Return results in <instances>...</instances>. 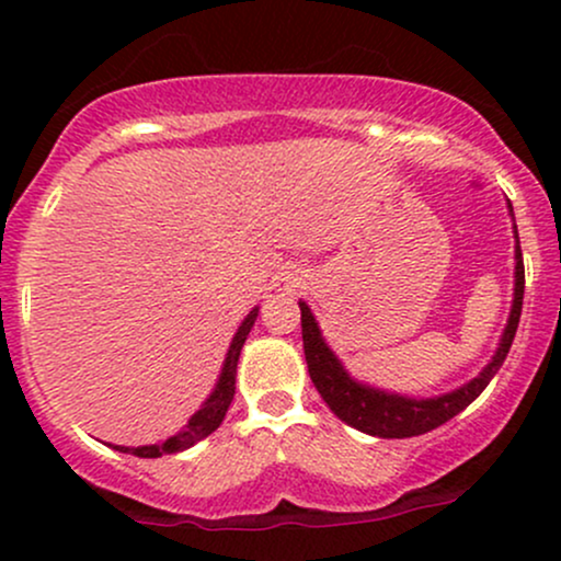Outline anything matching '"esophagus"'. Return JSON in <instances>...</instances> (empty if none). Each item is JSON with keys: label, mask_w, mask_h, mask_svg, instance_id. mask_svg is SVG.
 <instances>
[{"label": "esophagus", "mask_w": 561, "mask_h": 561, "mask_svg": "<svg viewBox=\"0 0 561 561\" xmlns=\"http://www.w3.org/2000/svg\"><path fill=\"white\" fill-rule=\"evenodd\" d=\"M276 287L282 289V293H298L302 287V274L298 268H289V272H282L279 282H276Z\"/></svg>", "instance_id": "esophagus-1"}]
</instances>
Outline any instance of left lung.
Returning <instances> with one entry per match:
<instances>
[{"instance_id": "obj_1", "label": "left lung", "mask_w": 561, "mask_h": 561, "mask_svg": "<svg viewBox=\"0 0 561 561\" xmlns=\"http://www.w3.org/2000/svg\"><path fill=\"white\" fill-rule=\"evenodd\" d=\"M512 210V203H508ZM514 237H517V227H514ZM514 302L512 313H508L504 337H501L499 351L491 358V364L480 371L472 382L461 385L459 390L446 392V396L437 398H405L396 396V392L375 390L369 385L356 382L343 364L337 362V356L330 351V345L321 337L317 319H313L311 308L300 300V324H302V351H306V364L308 375H311L313 385L321 392L327 405L334 411V416H340L351 427L362 430L366 435L377 437H414L424 435L430 430L440 427L448 420H454L459 411H465L482 390L488 388L495 371L504 364L508 347H512L514 334H517L519 313H523V295H525V263H523V250H519V237H517V250H514Z\"/></svg>"}]
</instances>
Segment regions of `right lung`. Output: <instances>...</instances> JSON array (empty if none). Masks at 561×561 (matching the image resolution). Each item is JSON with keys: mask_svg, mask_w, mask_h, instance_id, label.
<instances>
[{"mask_svg": "<svg viewBox=\"0 0 561 561\" xmlns=\"http://www.w3.org/2000/svg\"><path fill=\"white\" fill-rule=\"evenodd\" d=\"M255 317H259V308H253V311L244 317L242 327L237 330L234 340H231L227 362H224V369H221V377H218V382H216V390L210 392V398L203 403V409L195 411V416H192V420L186 422L176 435H171L169 440H163V443H156V446H139V448L113 446V448L121 450V454L139 456V459H158V456H165V454H179V450L195 446L197 440H203V437L216 433L218 424H221L224 416H227L231 398H234L237 362H240V351H242L244 340H248L250 330H253Z\"/></svg>", "mask_w": 561, "mask_h": 561, "instance_id": "right-lung-1", "label": "right lung"}]
</instances>
